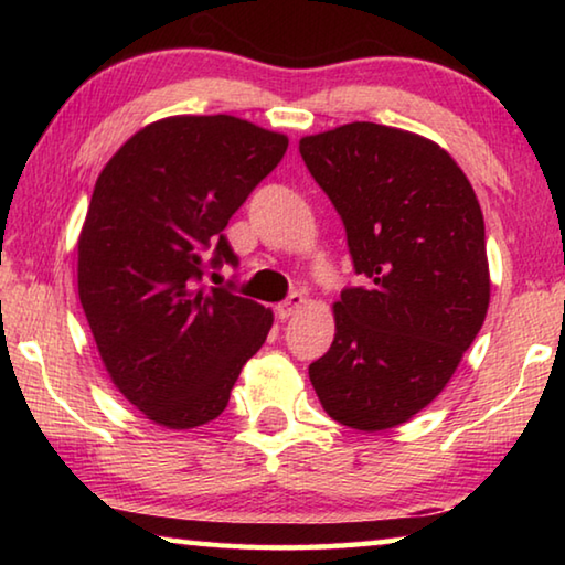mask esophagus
Instances as JSON below:
<instances>
[{
  "label": "esophagus",
  "instance_id": "34e87169",
  "mask_svg": "<svg viewBox=\"0 0 565 565\" xmlns=\"http://www.w3.org/2000/svg\"><path fill=\"white\" fill-rule=\"evenodd\" d=\"M303 306H306V296L303 294H291L289 299L276 306V313H279L281 319H291L294 313H299L303 309Z\"/></svg>",
  "mask_w": 565,
  "mask_h": 565
}]
</instances>
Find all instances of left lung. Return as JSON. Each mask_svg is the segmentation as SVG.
Wrapping results in <instances>:
<instances>
[{
    "label": "left lung",
    "mask_w": 565,
    "mask_h": 565,
    "mask_svg": "<svg viewBox=\"0 0 565 565\" xmlns=\"http://www.w3.org/2000/svg\"><path fill=\"white\" fill-rule=\"evenodd\" d=\"M299 151L347 226L361 286L333 303L331 349L309 366L321 406L356 431L406 424L441 394L491 301L483 214L446 149L353 121Z\"/></svg>",
    "instance_id": "8db88e82"
}]
</instances>
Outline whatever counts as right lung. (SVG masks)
<instances>
[{"label": "right lung", "instance_id": "add662e5", "mask_svg": "<svg viewBox=\"0 0 565 565\" xmlns=\"http://www.w3.org/2000/svg\"><path fill=\"white\" fill-rule=\"evenodd\" d=\"M286 147V134L228 114H179L124 141L94 184L79 301L111 384L159 426L214 420L266 341L271 309L199 281L236 266L222 232Z\"/></svg>", "mask_w": 565, "mask_h": 565}]
</instances>
